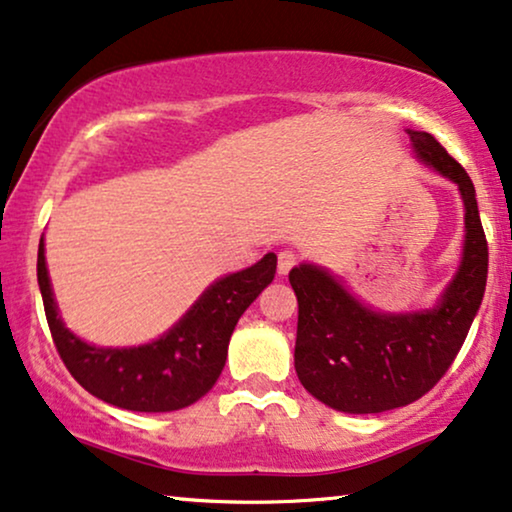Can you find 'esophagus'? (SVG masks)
I'll use <instances>...</instances> for the list:
<instances>
[{
	"instance_id": "34e87169",
	"label": "esophagus",
	"mask_w": 512,
	"mask_h": 512,
	"mask_svg": "<svg viewBox=\"0 0 512 512\" xmlns=\"http://www.w3.org/2000/svg\"><path fill=\"white\" fill-rule=\"evenodd\" d=\"M297 262H299V257L295 255V252L283 250L281 255H278V274H281V276L290 274V269L297 267Z\"/></svg>"
}]
</instances>
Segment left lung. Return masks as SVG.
I'll list each match as a JSON object with an SVG mask.
<instances>
[{"instance_id": "obj_1", "label": "left lung", "mask_w": 512, "mask_h": 512, "mask_svg": "<svg viewBox=\"0 0 512 512\" xmlns=\"http://www.w3.org/2000/svg\"><path fill=\"white\" fill-rule=\"evenodd\" d=\"M407 133L421 159L459 185L463 260L435 309L400 316L370 311L311 264L290 271L299 304L297 377L313 398L339 412L377 414L426 395L452 367L485 297L489 250L473 182L431 133Z\"/></svg>"}]
</instances>
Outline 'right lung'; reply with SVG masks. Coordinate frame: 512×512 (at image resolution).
I'll return each instance as SVG.
<instances>
[{
	"instance_id": "obj_1",
	"label": "right lung",
	"mask_w": 512,
	"mask_h": 512,
	"mask_svg": "<svg viewBox=\"0 0 512 512\" xmlns=\"http://www.w3.org/2000/svg\"><path fill=\"white\" fill-rule=\"evenodd\" d=\"M276 255L224 276L203 292L168 335L135 349H98L63 325L49 283L44 241L39 243L37 281L58 356L95 398L133 412H173L196 403L220 377L231 332L243 311L274 281Z\"/></svg>"
}]
</instances>
